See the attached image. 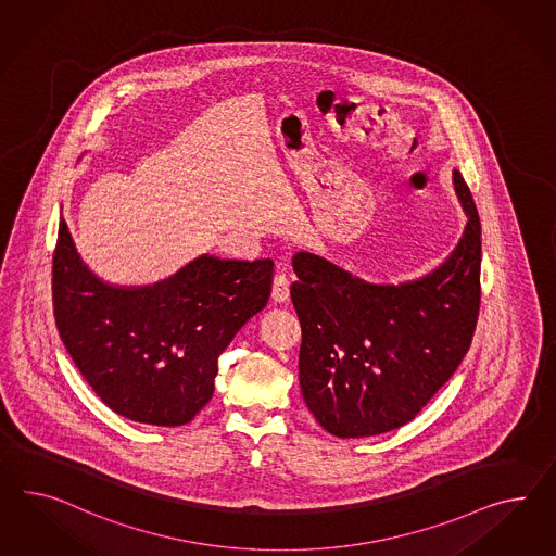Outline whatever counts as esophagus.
Masks as SVG:
<instances>
[{
    "label": "esophagus",
    "instance_id": "1",
    "mask_svg": "<svg viewBox=\"0 0 556 556\" xmlns=\"http://www.w3.org/2000/svg\"><path fill=\"white\" fill-rule=\"evenodd\" d=\"M270 300L275 303H286L289 300V281L286 275H275L273 279V287H270Z\"/></svg>",
    "mask_w": 556,
    "mask_h": 556
}]
</instances>
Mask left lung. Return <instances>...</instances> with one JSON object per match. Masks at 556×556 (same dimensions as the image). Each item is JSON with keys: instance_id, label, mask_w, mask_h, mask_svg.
<instances>
[{"instance_id": "obj_1", "label": "left lung", "mask_w": 556, "mask_h": 556, "mask_svg": "<svg viewBox=\"0 0 556 556\" xmlns=\"http://www.w3.org/2000/svg\"><path fill=\"white\" fill-rule=\"evenodd\" d=\"M453 184L467 214L464 237L441 267L417 281L375 286L321 256H293L301 392L331 435H380L415 419L471 345L480 314L481 225L457 169Z\"/></svg>"}]
</instances>
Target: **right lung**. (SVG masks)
Returning <instances> with one entry per match:
<instances>
[{
    "label": "right lung",
    "instance_id": "1",
    "mask_svg": "<svg viewBox=\"0 0 556 556\" xmlns=\"http://www.w3.org/2000/svg\"><path fill=\"white\" fill-rule=\"evenodd\" d=\"M270 283V258L204 255L155 286H106L64 218L52 256L56 328L76 368L111 410L155 427L186 425L211 401L218 356L267 305Z\"/></svg>",
    "mask_w": 556,
    "mask_h": 556
}]
</instances>
